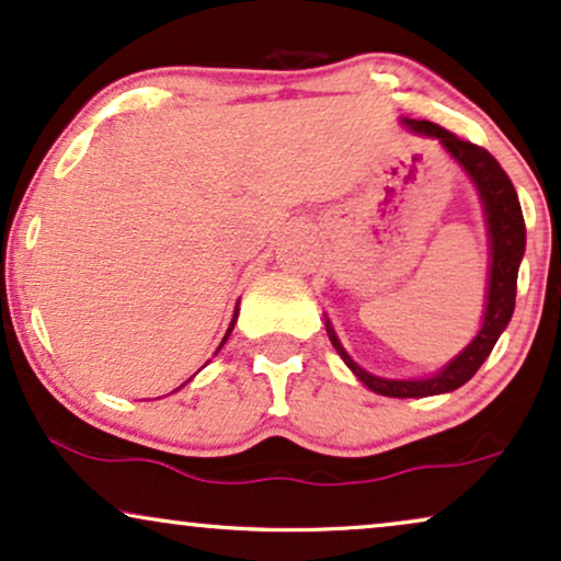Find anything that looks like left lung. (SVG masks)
I'll use <instances>...</instances> for the list:
<instances>
[{"label": "left lung", "mask_w": 561, "mask_h": 561, "mask_svg": "<svg viewBox=\"0 0 561 561\" xmlns=\"http://www.w3.org/2000/svg\"><path fill=\"white\" fill-rule=\"evenodd\" d=\"M416 137L435 139L445 152L456 160V165L463 170L466 179L477 188L481 211H484L486 238H489V279L484 295V316L477 336L460 350L450 363H445L437 373L424 375V378H380V375L367 373L350 357L344 344L339 342L336 331L325 316V333H329L333 350L344 359L363 386L373 393L391 396V399H424V396L450 393L456 388L469 382L484 359L492 354L494 344L507 329L510 318L515 310V289H517V268H520L523 253H526V222H523L520 202H517L513 181L507 179L500 162L486 150L471 145V141L458 139L443 126L432 122H416V118H401Z\"/></svg>", "instance_id": "left-lung-1"}]
</instances>
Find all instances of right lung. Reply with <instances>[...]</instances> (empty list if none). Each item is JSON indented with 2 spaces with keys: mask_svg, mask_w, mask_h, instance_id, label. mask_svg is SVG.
I'll return each mask as SVG.
<instances>
[{
  "mask_svg": "<svg viewBox=\"0 0 561 561\" xmlns=\"http://www.w3.org/2000/svg\"><path fill=\"white\" fill-rule=\"evenodd\" d=\"M236 321H238V305H236V313H232V321H230V325H228V333H225V339H222V342H219V346H217V352L219 350H222V346H225V342H228V339H230V333H232V329H236ZM215 352V354H217Z\"/></svg>",
  "mask_w": 561,
  "mask_h": 561,
  "instance_id": "1",
  "label": "right lung"
}]
</instances>
